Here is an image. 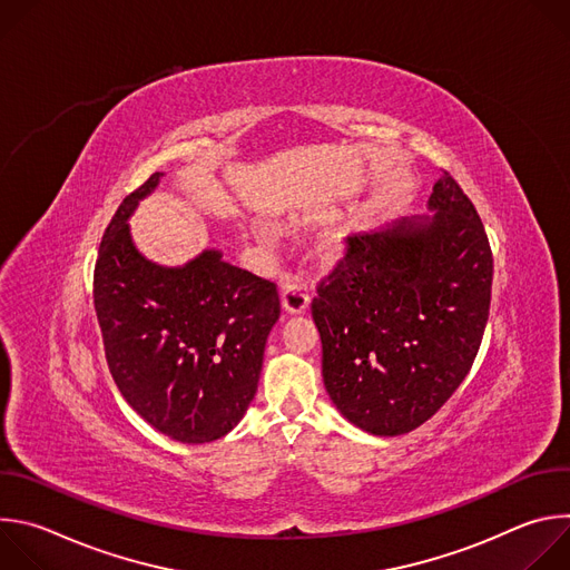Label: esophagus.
Wrapping results in <instances>:
<instances>
[{
  "label": "esophagus",
  "mask_w": 570,
  "mask_h": 570,
  "mask_svg": "<svg viewBox=\"0 0 570 570\" xmlns=\"http://www.w3.org/2000/svg\"><path fill=\"white\" fill-rule=\"evenodd\" d=\"M308 288L306 284L297 282V279H291L284 284L282 288V306L286 313H304L308 308Z\"/></svg>",
  "instance_id": "1"
}]
</instances>
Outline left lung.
<instances>
[{
	"label": "left lung",
	"instance_id": "8db88e82",
	"mask_svg": "<svg viewBox=\"0 0 570 570\" xmlns=\"http://www.w3.org/2000/svg\"><path fill=\"white\" fill-rule=\"evenodd\" d=\"M433 214L347 238L311 313L341 415L381 438L431 420L469 374L490 317L494 259L475 207L444 171Z\"/></svg>",
	"mask_w": 570,
	"mask_h": 570
}]
</instances>
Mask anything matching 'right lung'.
Wrapping results in <instances>:
<instances>
[{"instance_id":"add662e5","label":"right lung","mask_w":570,"mask_h":570,"mask_svg":"<svg viewBox=\"0 0 570 570\" xmlns=\"http://www.w3.org/2000/svg\"><path fill=\"white\" fill-rule=\"evenodd\" d=\"M161 176L126 196L106 227L95 308L130 409L176 442L205 444L227 435L255 399L279 295L216 248L185 266H159L137 250L128 218Z\"/></svg>"}]
</instances>
